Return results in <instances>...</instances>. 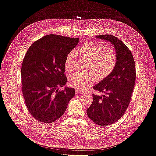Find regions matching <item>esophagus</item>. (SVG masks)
<instances>
[{
  "label": "esophagus",
  "instance_id": "obj_1",
  "mask_svg": "<svg viewBox=\"0 0 156 156\" xmlns=\"http://www.w3.org/2000/svg\"><path fill=\"white\" fill-rule=\"evenodd\" d=\"M75 92H76V94H84V92L80 91V90H75Z\"/></svg>",
  "mask_w": 156,
  "mask_h": 156
}]
</instances>
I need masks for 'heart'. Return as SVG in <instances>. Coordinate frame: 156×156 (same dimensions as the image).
Masks as SVG:
<instances>
[{"instance_id":"heart-1","label":"heart","mask_w":156,"mask_h":156,"mask_svg":"<svg viewBox=\"0 0 156 156\" xmlns=\"http://www.w3.org/2000/svg\"><path fill=\"white\" fill-rule=\"evenodd\" d=\"M77 52L83 59L88 62V72L94 73L87 74L74 73L69 75V84L77 90H84L92 85L96 80L95 74L98 79H104L116 68L117 55L115 51L110 47L86 43L80 47ZM76 60V55L74 52H69L65 58V69L69 72L73 71Z\"/></svg>"}]
</instances>
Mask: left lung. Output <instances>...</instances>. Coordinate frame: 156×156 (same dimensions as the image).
I'll use <instances>...</instances> for the list:
<instances>
[{
  "mask_svg": "<svg viewBox=\"0 0 156 156\" xmlns=\"http://www.w3.org/2000/svg\"><path fill=\"white\" fill-rule=\"evenodd\" d=\"M96 37L111 43L117 55L115 69L93 87L105 94H92V103L87 109L88 117L94 123L105 126L119 120L125 113L135 86L136 71L133 55L120 40L111 34Z\"/></svg>",
  "mask_w": 156,
  "mask_h": 156,
  "instance_id": "obj_1",
  "label": "left lung"
}]
</instances>
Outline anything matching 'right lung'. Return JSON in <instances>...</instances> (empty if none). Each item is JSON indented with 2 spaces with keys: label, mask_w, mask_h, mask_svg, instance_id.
<instances>
[{
  "label": "right lung",
  "mask_w": 156,
  "mask_h": 156,
  "mask_svg": "<svg viewBox=\"0 0 156 156\" xmlns=\"http://www.w3.org/2000/svg\"><path fill=\"white\" fill-rule=\"evenodd\" d=\"M79 39L47 35L28 49L21 66L22 92L28 110L40 122L50 124L65 112L75 89L62 87L67 82L64 61Z\"/></svg>",
  "instance_id": "obj_1"
}]
</instances>
